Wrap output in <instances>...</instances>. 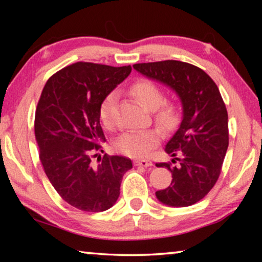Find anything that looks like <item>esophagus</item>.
Returning a JSON list of instances; mask_svg holds the SVG:
<instances>
[{"label":"esophagus","instance_id":"1","mask_svg":"<svg viewBox=\"0 0 262 262\" xmlns=\"http://www.w3.org/2000/svg\"><path fill=\"white\" fill-rule=\"evenodd\" d=\"M134 164H135V166H143V167L152 166V162L147 161V159H137V161L134 162Z\"/></svg>","mask_w":262,"mask_h":262}]
</instances>
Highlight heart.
I'll list each match as a JSON object with an SVG mask.
<instances>
[{
    "label": "heart",
    "mask_w": 262,
    "mask_h": 262,
    "mask_svg": "<svg viewBox=\"0 0 262 262\" xmlns=\"http://www.w3.org/2000/svg\"><path fill=\"white\" fill-rule=\"evenodd\" d=\"M133 96L144 108L154 111L155 121L163 129H171L179 120V108L172 101H164L162 89L148 79H140L130 88ZM117 101V92H111L105 97L99 108V118L106 127L113 125V110ZM162 139L158 129L126 132L115 142V148L126 156L142 158L156 147Z\"/></svg>",
    "instance_id": "1"
}]
</instances>
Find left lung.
<instances>
[{"instance_id": "8db88e82", "label": "left lung", "mask_w": 262, "mask_h": 262, "mask_svg": "<svg viewBox=\"0 0 262 262\" xmlns=\"http://www.w3.org/2000/svg\"><path fill=\"white\" fill-rule=\"evenodd\" d=\"M133 68L170 88L181 101L183 119L165 145L172 163H179L156 164L172 173L171 186L157 190L156 198L170 207L192 206L214 187L228 150V112L219 88L202 69L186 62L166 60Z\"/></svg>"}]
</instances>
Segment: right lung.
Wrapping results in <instances>:
<instances>
[{
    "mask_svg": "<svg viewBox=\"0 0 262 262\" xmlns=\"http://www.w3.org/2000/svg\"><path fill=\"white\" fill-rule=\"evenodd\" d=\"M130 66L76 62L48 79L35 111L34 134L48 180L63 200L83 211H105L120 195L129 158L105 156L97 166L91 152L105 142L99 108L128 77Z\"/></svg>",
    "mask_w": 262,
    "mask_h": 262,
    "instance_id": "obj_1",
    "label": "right lung"
}]
</instances>
